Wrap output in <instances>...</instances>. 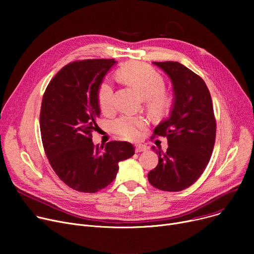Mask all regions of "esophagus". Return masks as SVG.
<instances>
[{
  "label": "esophagus",
  "mask_w": 254,
  "mask_h": 254,
  "mask_svg": "<svg viewBox=\"0 0 254 254\" xmlns=\"http://www.w3.org/2000/svg\"><path fill=\"white\" fill-rule=\"evenodd\" d=\"M148 148L146 147L145 145H136V152H142V151H146Z\"/></svg>",
  "instance_id": "34e87169"
}]
</instances>
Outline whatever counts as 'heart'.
Instances as JSON below:
<instances>
[{
  "instance_id": "1",
  "label": "heart",
  "mask_w": 254,
  "mask_h": 254,
  "mask_svg": "<svg viewBox=\"0 0 254 254\" xmlns=\"http://www.w3.org/2000/svg\"><path fill=\"white\" fill-rule=\"evenodd\" d=\"M118 78L134 87L145 99L146 108L149 113L162 118L167 116L174 104L172 93L165 88V79L152 66L139 63L129 62L117 71ZM98 104L103 113L108 114L114 108V86L105 80L98 89ZM147 127V120L143 116L123 115L112 125L115 134L122 139L136 141L140 138L141 130Z\"/></svg>"
}]
</instances>
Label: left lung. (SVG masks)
<instances>
[{"mask_svg": "<svg viewBox=\"0 0 254 254\" xmlns=\"http://www.w3.org/2000/svg\"><path fill=\"white\" fill-rule=\"evenodd\" d=\"M171 78L174 106L152 138L167 137L166 152L157 151L158 164L148 181L165 191H180L192 185L205 171L214 148L216 120L204 80L177 62H153ZM154 149V147H152Z\"/></svg>", "mask_w": 254, "mask_h": 254, "instance_id": "1", "label": "left lung"}]
</instances>
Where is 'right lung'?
<instances>
[{
	"label": "right lung",
	"mask_w": 254,
	"mask_h": 254,
	"mask_svg": "<svg viewBox=\"0 0 254 254\" xmlns=\"http://www.w3.org/2000/svg\"><path fill=\"white\" fill-rule=\"evenodd\" d=\"M113 59L75 61L53 77L43 95L40 130L45 154L59 178L80 192H97L116 177L118 163L135 154L130 143L93 145L100 115L98 89Z\"/></svg>",
	"instance_id": "obj_1"
}]
</instances>
